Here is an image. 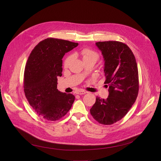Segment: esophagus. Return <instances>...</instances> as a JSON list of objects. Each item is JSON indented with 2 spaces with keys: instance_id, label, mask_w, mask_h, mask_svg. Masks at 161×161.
I'll list each match as a JSON object with an SVG mask.
<instances>
[{
  "instance_id": "1",
  "label": "esophagus",
  "mask_w": 161,
  "mask_h": 161,
  "mask_svg": "<svg viewBox=\"0 0 161 161\" xmlns=\"http://www.w3.org/2000/svg\"><path fill=\"white\" fill-rule=\"evenodd\" d=\"M86 92L84 90H78L76 92V94H78V95H83L85 94H86Z\"/></svg>"
}]
</instances>
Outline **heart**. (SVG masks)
Here are the masks:
<instances>
[{"label": "heart", "mask_w": 161, "mask_h": 161, "mask_svg": "<svg viewBox=\"0 0 161 161\" xmlns=\"http://www.w3.org/2000/svg\"><path fill=\"white\" fill-rule=\"evenodd\" d=\"M80 54L81 55L84 62L86 60H92L96 62V61L98 60V59L99 58V55L97 52L92 50L89 48L83 49L81 52ZM71 60V57H68L65 58V60H64V63L65 67H67L69 66V64H70Z\"/></svg>", "instance_id": "heart-1"}]
</instances>
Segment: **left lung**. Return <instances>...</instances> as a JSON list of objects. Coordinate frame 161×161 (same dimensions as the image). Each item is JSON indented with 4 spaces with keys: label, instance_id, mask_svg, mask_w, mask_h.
<instances>
[{
    "label": "left lung",
    "instance_id": "left-lung-1",
    "mask_svg": "<svg viewBox=\"0 0 161 161\" xmlns=\"http://www.w3.org/2000/svg\"><path fill=\"white\" fill-rule=\"evenodd\" d=\"M96 44L103 56L109 96L106 99L97 97L90 111L99 123L111 125L121 120L135 103L139 91L138 70L135 57L125 44L112 41Z\"/></svg>",
    "mask_w": 161,
    "mask_h": 161
}]
</instances>
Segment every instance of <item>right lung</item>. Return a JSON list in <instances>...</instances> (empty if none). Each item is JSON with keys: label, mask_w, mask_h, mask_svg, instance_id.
<instances>
[{"label": "right lung", "mask_w": 161, "mask_h": 161, "mask_svg": "<svg viewBox=\"0 0 161 161\" xmlns=\"http://www.w3.org/2000/svg\"><path fill=\"white\" fill-rule=\"evenodd\" d=\"M78 43L47 38L30 54L24 72V92L32 108L43 119L56 121L70 110L75 97L57 89V77L62 72V58Z\"/></svg>", "instance_id": "add662e5"}]
</instances>
